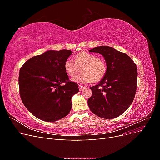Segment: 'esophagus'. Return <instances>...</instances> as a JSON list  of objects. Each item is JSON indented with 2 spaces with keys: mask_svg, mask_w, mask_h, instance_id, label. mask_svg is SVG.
Instances as JSON below:
<instances>
[{
  "mask_svg": "<svg viewBox=\"0 0 160 160\" xmlns=\"http://www.w3.org/2000/svg\"><path fill=\"white\" fill-rule=\"evenodd\" d=\"M85 88V87L83 86V85H79V89L80 91H82L83 89Z\"/></svg>",
  "mask_w": 160,
  "mask_h": 160,
  "instance_id": "1",
  "label": "esophagus"
}]
</instances>
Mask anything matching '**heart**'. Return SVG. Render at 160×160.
Returning a JSON list of instances; mask_svg holds the SVG:
<instances>
[{
	"label": "heart",
	"mask_w": 160,
	"mask_h": 160,
	"mask_svg": "<svg viewBox=\"0 0 160 160\" xmlns=\"http://www.w3.org/2000/svg\"><path fill=\"white\" fill-rule=\"evenodd\" d=\"M81 68L82 74L72 78L77 83H87L90 82L98 83L103 79L107 72V64L101 57L85 51L79 52L75 57V61L71 58L64 62V70L69 76L75 75Z\"/></svg>",
	"instance_id": "1"
}]
</instances>
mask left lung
<instances>
[{"mask_svg": "<svg viewBox=\"0 0 160 160\" xmlns=\"http://www.w3.org/2000/svg\"><path fill=\"white\" fill-rule=\"evenodd\" d=\"M89 52L104 57L107 72L98 85L90 88L92 95L88 101L89 108L100 118H118L129 108L135 98L137 66L127 54L111 47H97Z\"/></svg>", "mask_w": 160, "mask_h": 160, "instance_id": "1", "label": "left lung"}]
</instances>
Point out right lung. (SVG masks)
<instances>
[{
	"mask_svg": "<svg viewBox=\"0 0 160 160\" xmlns=\"http://www.w3.org/2000/svg\"><path fill=\"white\" fill-rule=\"evenodd\" d=\"M71 54L70 50H49L31 57L21 67V98L36 118L53 122L70 112L72 96L79 91L78 85L69 81L64 70V62Z\"/></svg>",
	"mask_w": 160,
	"mask_h": 160,
	"instance_id": "add662e5",
	"label": "right lung"
}]
</instances>
